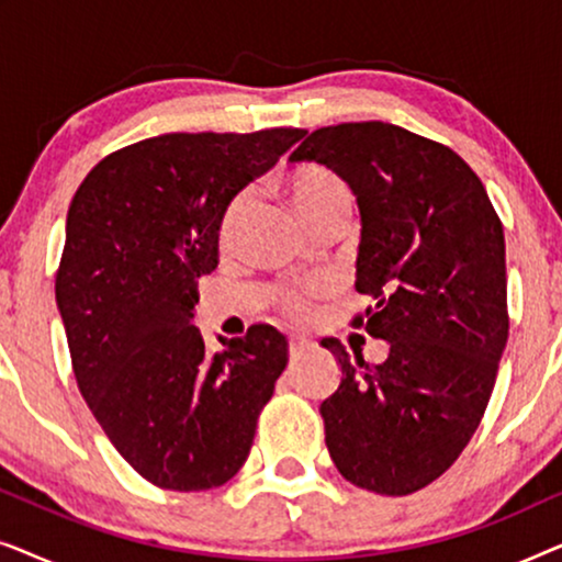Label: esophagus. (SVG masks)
Wrapping results in <instances>:
<instances>
[{"label":"esophagus","instance_id":"1","mask_svg":"<svg viewBox=\"0 0 562 562\" xmlns=\"http://www.w3.org/2000/svg\"><path fill=\"white\" fill-rule=\"evenodd\" d=\"M306 348H310V342L306 340H291L289 342V360L294 363V360H299L306 352Z\"/></svg>","mask_w":562,"mask_h":562}]
</instances>
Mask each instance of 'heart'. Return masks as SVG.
Segmentation results:
<instances>
[{"mask_svg": "<svg viewBox=\"0 0 562 562\" xmlns=\"http://www.w3.org/2000/svg\"><path fill=\"white\" fill-rule=\"evenodd\" d=\"M283 191H286L291 206H294L299 217L306 225L314 227L319 222L333 220V217H350L352 212V191L345 183L342 176L329 171L325 166L317 164H304L291 168L283 179ZM250 210V191H240L233 202L227 204V210L222 212L220 220V240L233 243L237 229H240L245 214ZM317 294V289H302V291H283L279 304L281 310L291 314V317L302 319L310 312L312 296Z\"/></svg>", "mask_w": 562, "mask_h": 562, "instance_id": "1", "label": "heart"}]
</instances>
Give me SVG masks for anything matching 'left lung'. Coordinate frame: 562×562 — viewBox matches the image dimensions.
Instances as JSON below:
<instances>
[{
  "label": "left lung",
  "mask_w": 562,
  "mask_h": 562,
  "mask_svg": "<svg viewBox=\"0 0 562 562\" xmlns=\"http://www.w3.org/2000/svg\"><path fill=\"white\" fill-rule=\"evenodd\" d=\"M327 166L360 210L352 327L389 342L379 366L340 340L342 368L319 406L337 471L406 496L448 471L486 412L509 337L504 227L473 168L448 145L389 122L319 127L289 156Z\"/></svg>",
  "instance_id": "left-lung-1"
}]
</instances>
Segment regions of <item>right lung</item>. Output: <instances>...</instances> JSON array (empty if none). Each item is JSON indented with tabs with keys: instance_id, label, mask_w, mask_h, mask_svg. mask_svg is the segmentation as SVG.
Masks as SVG:
<instances>
[{
	"instance_id": "right-lung-1",
	"label": "right lung",
	"mask_w": 562,
	"mask_h": 562,
	"mask_svg": "<svg viewBox=\"0 0 562 562\" xmlns=\"http://www.w3.org/2000/svg\"><path fill=\"white\" fill-rule=\"evenodd\" d=\"M304 135L148 137L99 160L71 199L56 304L74 375L104 435L153 486H222L248 458L289 342L252 325L206 356L191 325L196 286L220 263L222 212Z\"/></svg>"
}]
</instances>
